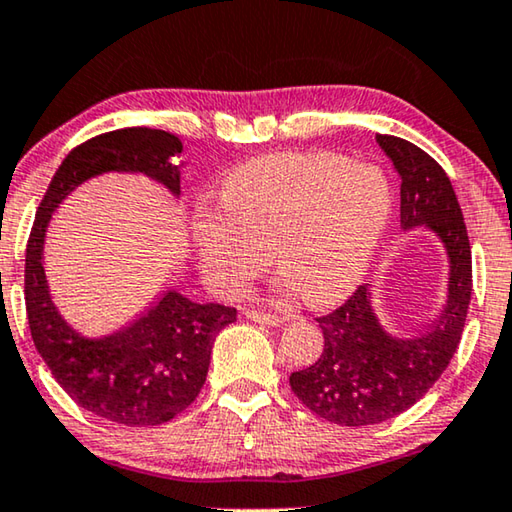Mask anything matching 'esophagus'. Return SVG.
Segmentation results:
<instances>
[{
	"label": "esophagus",
	"mask_w": 512,
	"mask_h": 512,
	"mask_svg": "<svg viewBox=\"0 0 512 512\" xmlns=\"http://www.w3.org/2000/svg\"><path fill=\"white\" fill-rule=\"evenodd\" d=\"M245 316L249 318V320H256V322H263V325H281V322H286L288 318H283V316H274V313H263V311H245Z\"/></svg>",
	"instance_id": "34e87169"
}]
</instances>
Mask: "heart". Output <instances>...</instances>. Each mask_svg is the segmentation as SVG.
<instances>
[{
  "label": "heart",
  "instance_id": "heart-1",
  "mask_svg": "<svg viewBox=\"0 0 512 512\" xmlns=\"http://www.w3.org/2000/svg\"><path fill=\"white\" fill-rule=\"evenodd\" d=\"M391 210L384 171L336 153H281L231 171L222 208H201L192 240L203 281L217 295H240L281 265L279 288L311 304L350 293L371 263Z\"/></svg>",
  "mask_w": 512,
  "mask_h": 512
}]
</instances>
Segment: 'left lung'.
<instances>
[{
	"instance_id": "8db88e82",
	"label": "left lung",
	"mask_w": 512,
	"mask_h": 512,
	"mask_svg": "<svg viewBox=\"0 0 512 512\" xmlns=\"http://www.w3.org/2000/svg\"><path fill=\"white\" fill-rule=\"evenodd\" d=\"M375 139L400 176V226H428L444 242L448 295L442 316L410 338L384 332L368 283L316 318L325 350L316 364L290 375V389L313 414L338 426H375L426 396L453 359L471 300L469 235L446 171L407 139Z\"/></svg>"
}]
</instances>
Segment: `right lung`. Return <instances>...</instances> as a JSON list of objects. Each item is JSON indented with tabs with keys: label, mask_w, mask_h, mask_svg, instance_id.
Returning <instances> with one entry per match:
<instances>
[{
	"label": "right lung",
	"mask_w": 512,
	"mask_h": 512,
	"mask_svg": "<svg viewBox=\"0 0 512 512\" xmlns=\"http://www.w3.org/2000/svg\"><path fill=\"white\" fill-rule=\"evenodd\" d=\"M183 153L176 135L151 128L105 132L73 148L38 206L25 258V302L38 355L77 405L130 428L162 426L190 407L206 382L215 336L235 322L224 304H196L178 290L119 332L86 338L61 318L43 270L47 224L59 203L93 176L107 171L144 174L180 194L174 157Z\"/></svg>",
	"instance_id": "add662e5"
}]
</instances>
